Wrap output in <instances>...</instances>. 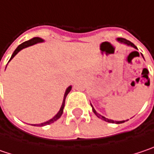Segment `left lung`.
I'll return each instance as SVG.
<instances>
[{
    "mask_svg": "<svg viewBox=\"0 0 154 154\" xmlns=\"http://www.w3.org/2000/svg\"><path fill=\"white\" fill-rule=\"evenodd\" d=\"M119 42H124V43H125V44H127V45H130V46H131V47H133V48H135V49H137V47L132 43V42H131L130 41H128V40H126V39H125V38H119L118 39ZM133 52H137V51H133ZM138 54H139V52H137ZM92 106V105H91ZM92 111H93V112L95 113L96 116L97 117V118H99V119H103V120H104V121H106V122H109V123H116V124H121V123H124L125 122V120H123V121H114V120H112V119H106V118H104V116H101L100 114H98V113L97 112L95 111V109L93 108V106H92Z\"/></svg>",
    "mask_w": 154,
    "mask_h": 154,
    "instance_id": "8db88e82",
    "label": "left lung"
}]
</instances>
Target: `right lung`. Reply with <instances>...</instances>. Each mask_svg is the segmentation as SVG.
<instances>
[{
	"label": "right lung",
	"mask_w": 154,
	"mask_h": 154,
	"mask_svg": "<svg viewBox=\"0 0 154 154\" xmlns=\"http://www.w3.org/2000/svg\"><path fill=\"white\" fill-rule=\"evenodd\" d=\"M43 42V40L42 39V38H39V37H34V38H32L30 40H29V41H26L23 42L22 44H20L17 48H16V50H14V53H13V55H12V57H11V58L10 60L14 57V56L20 51L21 50H23L24 48H26V47H29V46H31L33 44H35V43H37V42ZM9 60V61H10ZM70 90H71V86H69L68 88H67V90H66V91H65V93H64V97H63V104H62V106H61V108H60V111L58 112V113L53 118V119H50L49 121H47V122H44V123H42V124H39V125H40V126H43V125H50V124H52V123H54L55 121H57V119H58L59 118L62 116V114H63V108H64V104H65V98H66V97L68 95V93L70 91Z\"/></svg>",
	"instance_id": "1"
}]
</instances>
